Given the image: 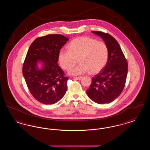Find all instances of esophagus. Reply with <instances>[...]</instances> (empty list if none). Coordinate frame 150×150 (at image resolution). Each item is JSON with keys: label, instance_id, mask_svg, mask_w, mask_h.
Returning <instances> with one entry per match:
<instances>
[{"label": "esophagus", "instance_id": "1", "mask_svg": "<svg viewBox=\"0 0 150 150\" xmlns=\"http://www.w3.org/2000/svg\"><path fill=\"white\" fill-rule=\"evenodd\" d=\"M82 78H83V77H81V76H80V77H74V79H76V80H80Z\"/></svg>", "mask_w": 150, "mask_h": 150}]
</instances>
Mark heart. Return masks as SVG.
<instances>
[{
    "instance_id": "heart-1",
    "label": "heart",
    "mask_w": 150,
    "mask_h": 150,
    "mask_svg": "<svg viewBox=\"0 0 150 150\" xmlns=\"http://www.w3.org/2000/svg\"><path fill=\"white\" fill-rule=\"evenodd\" d=\"M68 48H62L58 53V61L65 70L70 68L68 73L71 75L85 74L91 71L92 74L100 71L106 66L108 58V50L105 43L83 36L73 40Z\"/></svg>"
}]
</instances>
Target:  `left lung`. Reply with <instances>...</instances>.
I'll return each instance as SVG.
<instances>
[{"label":"left lung","instance_id":"obj_1","mask_svg":"<svg viewBox=\"0 0 150 150\" xmlns=\"http://www.w3.org/2000/svg\"><path fill=\"white\" fill-rule=\"evenodd\" d=\"M100 36L108 50L107 64L92 78L86 91L89 98L98 104L109 103L121 94L128 74V63L118 42L112 36L100 31H92Z\"/></svg>","mask_w":150,"mask_h":150}]
</instances>
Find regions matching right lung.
Wrapping results in <instances>:
<instances>
[{
    "label": "right lung",
    "instance_id": "right-lung-1",
    "mask_svg": "<svg viewBox=\"0 0 150 150\" xmlns=\"http://www.w3.org/2000/svg\"><path fill=\"white\" fill-rule=\"evenodd\" d=\"M68 40L62 35H48L36 39L29 47L22 74L30 93L42 103L54 104L66 92L69 78L57 62L59 52Z\"/></svg>",
    "mask_w": 150,
    "mask_h": 150
}]
</instances>
